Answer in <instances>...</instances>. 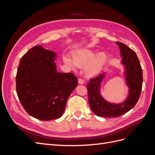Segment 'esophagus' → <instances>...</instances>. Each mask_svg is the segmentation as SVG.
Wrapping results in <instances>:
<instances>
[{"label": "esophagus", "mask_w": 155, "mask_h": 155, "mask_svg": "<svg viewBox=\"0 0 155 155\" xmlns=\"http://www.w3.org/2000/svg\"><path fill=\"white\" fill-rule=\"evenodd\" d=\"M78 83H79V84H80V85H83V84L84 83V80L81 78H79V79H78Z\"/></svg>", "instance_id": "34e87169"}]
</instances>
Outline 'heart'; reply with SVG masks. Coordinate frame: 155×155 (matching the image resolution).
I'll return each mask as SVG.
<instances>
[{
    "mask_svg": "<svg viewBox=\"0 0 155 155\" xmlns=\"http://www.w3.org/2000/svg\"><path fill=\"white\" fill-rule=\"evenodd\" d=\"M107 55L104 52L97 53L91 49H81L78 50L70 59L67 55L63 56L64 62L75 70L77 67H85V72L88 76H93L100 74L104 70L107 62Z\"/></svg>",
    "mask_w": 155,
    "mask_h": 155,
    "instance_id": "b5f03b06",
    "label": "heart"
}]
</instances>
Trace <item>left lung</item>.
<instances>
[{
    "instance_id": "obj_1",
    "label": "left lung",
    "mask_w": 155,
    "mask_h": 155,
    "mask_svg": "<svg viewBox=\"0 0 155 155\" xmlns=\"http://www.w3.org/2000/svg\"><path fill=\"white\" fill-rule=\"evenodd\" d=\"M119 46L121 56V63L124 68V76L129 87V94L121 104H112L106 101L100 94V87L105 73L100 74L91 79L87 88L89 105L96 115L105 118L118 117L130 110L135 106L141 94L143 76L139 59L134 51L125 44L116 42Z\"/></svg>"
}]
</instances>
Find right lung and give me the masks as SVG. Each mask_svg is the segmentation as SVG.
Returning a JSON list of instances; mask_svg holds the SVG:
<instances>
[{
    "mask_svg": "<svg viewBox=\"0 0 155 155\" xmlns=\"http://www.w3.org/2000/svg\"><path fill=\"white\" fill-rule=\"evenodd\" d=\"M56 56L54 51L35 46L22 56L17 69L18 99L28 114L40 120L61 118L78 86L74 74L57 71Z\"/></svg>",
    "mask_w": 155,
    "mask_h": 155,
    "instance_id": "right-lung-1",
    "label": "right lung"
}]
</instances>
